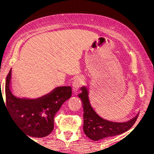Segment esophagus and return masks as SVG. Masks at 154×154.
Segmentation results:
<instances>
[{"label": "esophagus", "mask_w": 154, "mask_h": 154, "mask_svg": "<svg viewBox=\"0 0 154 154\" xmlns=\"http://www.w3.org/2000/svg\"><path fill=\"white\" fill-rule=\"evenodd\" d=\"M83 83V79L81 77H77L74 80L73 84H72V87H73L74 91H77L79 89V88L82 86Z\"/></svg>", "instance_id": "obj_1"}]
</instances>
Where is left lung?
<instances>
[{
  "label": "left lung",
  "mask_w": 154,
  "mask_h": 154,
  "mask_svg": "<svg viewBox=\"0 0 154 154\" xmlns=\"http://www.w3.org/2000/svg\"><path fill=\"white\" fill-rule=\"evenodd\" d=\"M82 93L79 95V98L82 102L83 107V130L85 134L93 140L105 138L121 135L130 130L135 123L137 116L128 122L117 123L107 121L102 119L95 113L90 103L88 93L85 87L81 88Z\"/></svg>",
  "instance_id": "1"
}]
</instances>
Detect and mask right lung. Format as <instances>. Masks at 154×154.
<instances>
[{
  "label": "right lung",
  "mask_w": 154,
  "mask_h": 154,
  "mask_svg": "<svg viewBox=\"0 0 154 154\" xmlns=\"http://www.w3.org/2000/svg\"><path fill=\"white\" fill-rule=\"evenodd\" d=\"M11 69L6 81V103L8 114L27 136L43 137L54 130V116L61 105L72 96V88L59 87L38 99L18 98L10 90ZM4 102V101H3Z\"/></svg>",
  "instance_id": "1"
}]
</instances>
